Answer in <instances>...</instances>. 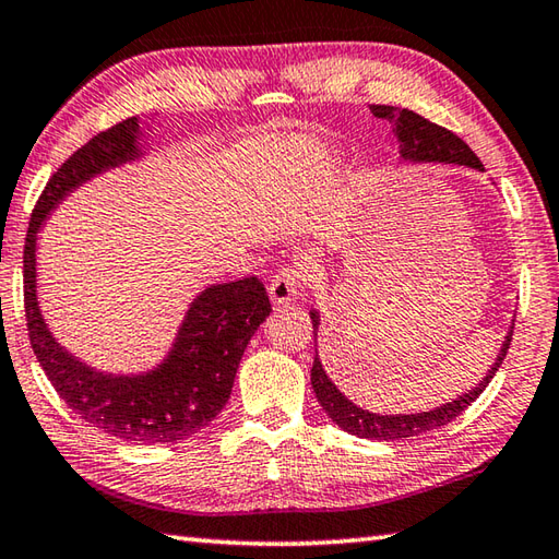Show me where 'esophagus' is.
Returning a JSON list of instances; mask_svg holds the SVG:
<instances>
[{"label":"esophagus","instance_id":"esophagus-1","mask_svg":"<svg viewBox=\"0 0 559 559\" xmlns=\"http://www.w3.org/2000/svg\"><path fill=\"white\" fill-rule=\"evenodd\" d=\"M302 273L298 269H281L276 276L271 278L269 286V298L273 305H286L290 300H295L302 290Z\"/></svg>","mask_w":559,"mask_h":559}]
</instances>
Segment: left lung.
<instances>
[{
	"label": "left lung",
	"instance_id": "left-lung-1",
	"mask_svg": "<svg viewBox=\"0 0 559 559\" xmlns=\"http://www.w3.org/2000/svg\"><path fill=\"white\" fill-rule=\"evenodd\" d=\"M376 118L390 120L392 130H395L397 142H400V157L407 162H443V164H463L469 169L485 171L483 162L469 150L465 142L457 138L451 130L431 123L424 116L409 111V108H397V106H370ZM312 317V330H314V342H317V326H320V312L310 310ZM513 336V324L501 344V352L495 360V366L489 368V373L479 380V385L467 390L453 402H445L441 407H433L431 412H419V414H373L368 409H360L348 400L344 392L326 376L322 368V360L317 358L314 352V364H312V390L317 395V402L322 404V409L330 414V419L342 426L344 431L358 436V439H370V441H400V439H412V436H419L426 431L439 429V426L451 424L457 414H463L469 404H473L479 395H483L489 380L501 366V360L507 358V352L511 346Z\"/></svg>",
	"mask_w": 559,
	"mask_h": 559
}]
</instances>
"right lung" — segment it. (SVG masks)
<instances>
[{
    "label": "right lung",
    "instance_id": "add662e5",
    "mask_svg": "<svg viewBox=\"0 0 559 559\" xmlns=\"http://www.w3.org/2000/svg\"><path fill=\"white\" fill-rule=\"evenodd\" d=\"M142 157L138 118L94 135L52 174L33 207L24 245V308L33 354L68 407L96 429L128 443H179L211 424L229 400L249 338L271 312L264 283L249 276L195 295L155 370L102 373L55 342L36 295V239L52 207L76 186Z\"/></svg>",
    "mask_w": 559,
    "mask_h": 559
}]
</instances>
